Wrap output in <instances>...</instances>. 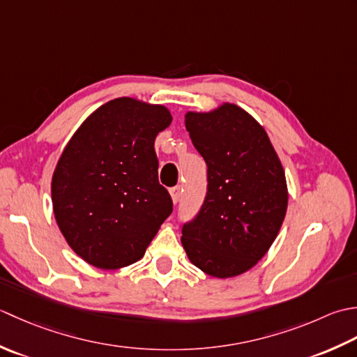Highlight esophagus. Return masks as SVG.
<instances>
[{"mask_svg":"<svg viewBox=\"0 0 357 357\" xmlns=\"http://www.w3.org/2000/svg\"><path fill=\"white\" fill-rule=\"evenodd\" d=\"M169 194H171V199H172V203H174V205H177V203L180 202V195H181V189H180V186L171 188Z\"/></svg>","mask_w":357,"mask_h":357,"instance_id":"1","label":"esophagus"}]
</instances>
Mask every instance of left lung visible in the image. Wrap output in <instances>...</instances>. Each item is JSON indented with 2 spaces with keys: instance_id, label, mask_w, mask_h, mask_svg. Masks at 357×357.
Instances as JSON below:
<instances>
[{
  "instance_id": "1",
  "label": "left lung",
  "mask_w": 357,
  "mask_h": 357,
  "mask_svg": "<svg viewBox=\"0 0 357 357\" xmlns=\"http://www.w3.org/2000/svg\"><path fill=\"white\" fill-rule=\"evenodd\" d=\"M185 126L208 166V192L183 225L188 259L208 275L246 273L278 237L288 208L285 171L266 130L234 103L189 111Z\"/></svg>"
}]
</instances>
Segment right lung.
Masks as SVG:
<instances>
[{
    "label": "right lung",
    "instance_id": "obj_1",
    "mask_svg": "<svg viewBox=\"0 0 357 357\" xmlns=\"http://www.w3.org/2000/svg\"><path fill=\"white\" fill-rule=\"evenodd\" d=\"M171 121L163 105L114 98L63 149L50 183L54 215L72 251L89 265L120 270L135 264L172 213L154 149Z\"/></svg>",
    "mask_w": 357,
    "mask_h": 357
}]
</instances>
